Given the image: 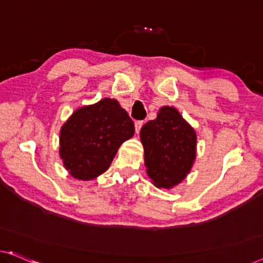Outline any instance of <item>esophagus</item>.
Segmentation results:
<instances>
[{
  "label": "esophagus",
  "mask_w": 263,
  "mask_h": 263,
  "mask_svg": "<svg viewBox=\"0 0 263 263\" xmlns=\"http://www.w3.org/2000/svg\"><path fill=\"white\" fill-rule=\"evenodd\" d=\"M144 125V121H136L135 123V128H136V133H139L140 128H142V126Z\"/></svg>",
  "instance_id": "esophagus-1"
}]
</instances>
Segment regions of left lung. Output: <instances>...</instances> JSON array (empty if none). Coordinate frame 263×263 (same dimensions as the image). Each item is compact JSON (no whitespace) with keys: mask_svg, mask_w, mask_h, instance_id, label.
<instances>
[{"mask_svg":"<svg viewBox=\"0 0 263 263\" xmlns=\"http://www.w3.org/2000/svg\"><path fill=\"white\" fill-rule=\"evenodd\" d=\"M146 174L154 185L172 189L189 175L196 159L194 127L172 106L159 108L140 130Z\"/></svg>","mask_w":263,"mask_h":263,"instance_id":"left-lung-1","label":"left lung"}]
</instances>
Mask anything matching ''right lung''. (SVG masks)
Wrapping results in <instances>:
<instances>
[{"mask_svg":"<svg viewBox=\"0 0 263 263\" xmlns=\"http://www.w3.org/2000/svg\"><path fill=\"white\" fill-rule=\"evenodd\" d=\"M135 125L118 101L104 98L76 109L60 130L59 154L73 178L92 181L104 174Z\"/></svg>","mask_w":263,"mask_h":263,"instance_id":"obj_1","label":"right lung"}]
</instances>
